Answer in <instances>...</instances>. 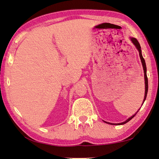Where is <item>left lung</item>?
Here are the masks:
<instances>
[{
    "label": "left lung",
    "mask_w": 159,
    "mask_h": 159,
    "mask_svg": "<svg viewBox=\"0 0 159 159\" xmlns=\"http://www.w3.org/2000/svg\"><path fill=\"white\" fill-rule=\"evenodd\" d=\"M130 39H131V41L132 42L133 44L135 45V47H136L137 50L139 52V56H140V58L141 60V62H142V65H143V71H144V78H145V97H144V99H143V104L145 102V101L146 99V97H147V94H148V76H147V67H146V64H145V59L143 58V55H142V51H141V47H140V45L139 44V42H138V40L134 38V37H130ZM143 106V105H142ZM139 111V110H138ZM138 111L135 112V113L132 115L131 117H130L129 118H128L127 120L125 122H121V123H118V124H113V123H111V122H106V121H103V122L109 124V125H125V124L127 123L129 121L131 120L133 117H134L135 115H136L137 112H138Z\"/></svg>",
    "instance_id": "left-lung-1"
}]
</instances>
